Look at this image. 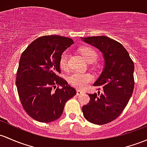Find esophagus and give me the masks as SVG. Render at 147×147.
Listing matches in <instances>:
<instances>
[{
  "label": "esophagus",
  "mask_w": 147,
  "mask_h": 147,
  "mask_svg": "<svg viewBox=\"0 0 147 147\" xmlns=\"http://www.w3.org/2000/svg\"><path fill=\"white\" fill-rule=\"evenodd\" d=\"M83 93H84L83 92V91L80 90H77V91H76L77 95H81V94H83Z\"/></svg>",
  "instance_id": "esophagus-1"
}]
</instances>
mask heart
I'll return each instance as SVG.
<instances>
[{
    "instance_id": "heart-1",
    "label": "heart",
    "mask_w": 147,
    "mask_h": 147,
    "mask_svg": "<svg viewBox=\"0 0 147 147\" xmlns=\"http://www.w3.org/2000/svg\"><path fill=\"white\" fill-rule=\"evenodd\" d=\"M80 54L83 55L88 62H93L98 57V53L91 47L86 46L80 49ZM59 67L64 71H67L70 69L69 53L65 51L61 55L59 61ZM94 78L92 74L88 73L74 72L68 77V81L71 86L78 88H84L92 81Z\"/></svg>"
}]
</instances>
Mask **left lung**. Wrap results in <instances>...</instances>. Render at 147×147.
<instances>
[{"mask_svg":"<svg viewBox=\"0 0 147 147\" xmlns=\"http://www.w3.org/2000/svg\"><path fill=\"white\" fill-rule=\"evenodd\" d=\"M103 53L105 66L94 86H102V94H88L90 102L82 108L83 116L92 123L104 125L121 115L135 86L134 63L119 42L105 36L83 38Z\"/></svg>","mask_w":147,"mask_h":147,"instance_id":"1","label":"left lung"}]
</instances>
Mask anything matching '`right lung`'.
Masks as SVG:
<instances>
[{"label":"right lung","instance_id":"1","mask_svg":"<svg viewBox=\"0 0 147 147\" xmlns=\"http://www.w3.org/2000/svg\"><path fill=\"white\" fill-rule=\"evenodd\" d=\"M74 43L70 38L43 36L34 40L20 57L16 86L25 111L42 123L62 114L64 105L76 94L75 88L59 77L61 55Z\"/></svg>","mask_w":147,"mask_h":147}]
</instances>
